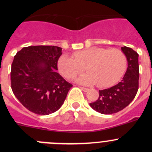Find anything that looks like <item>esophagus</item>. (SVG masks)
I'll return each instance as SVG.
<instances>
[{
	"instance_id": "1",
	"label": "esophagus",
	"mask_w": 152,
	"mask_h": 152,
	"mask_svg": "<svg viewBox=\"0 0 152 152\" xmlns=\"http://www.w3.org/2000/svg\"><path fill=\"white\" fill-rule=\"evenodd\" d=\"M80 88H81V90H82V91H84V92H87L89 90V89L88 88H86V87H80Z\"/></svg>"
}]
</instances>
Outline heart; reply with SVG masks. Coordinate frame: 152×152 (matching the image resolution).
<instances>
[{"mask_svg": "<svg viewBox=\"0 0 152 152\" xmlns=\"http://www.w3.org/2000/svg\"><path fill=\"white\" fill-rule=\"evenodd\" d=\"M59 71L66 79H73L85 70L88 73L76 79L82 85L109 87L115 85L126 68V58L121 50L93 47L73 53V57L62 55L57 62Z\"/></svg>", "mask_w": 152, "mask_h": 152, "instance_id": "b5f03b06", "label": "heart"}]
</instances>
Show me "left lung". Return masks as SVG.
<instances>
[{
    "mask_svg": "<svg viewBox=\"0 0 152 152\" xmlns=\"http://www.w3.org/2000/svg\"><path fill=\"white\" fill-rule=\"evenodd\" d=\"M121 50L128 63L123 79L110 88L99 90L98 100L90 104L93 110L102 114L110 115L122 110L132 102L138 90L139 55L126 46L121 47Z\"/></svg>",
    "mask_w": 152,
    "mask_h": 152,
    "instance_id": "left-lung-1",
    "label": "left lung"
}]
</instances>
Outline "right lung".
Instances as JSON below:
<instances>
[{"label": "right lung", "instance_id": "add662e5", "mask_svg": "<svg viewBox=\"0 0 152 152\" xmlns=\"http://www.w3.org/2000/svg\"><path fill=\"white\" fill-rule=\"evenodd\" d=\"M62 49L52 45L25 47L14 58L12 90L19 102L35 114L46 115L57 111L73 86L56 71Z\"/></svg>", "mask_w": 152, "mask_h": 152}]
</instances>
